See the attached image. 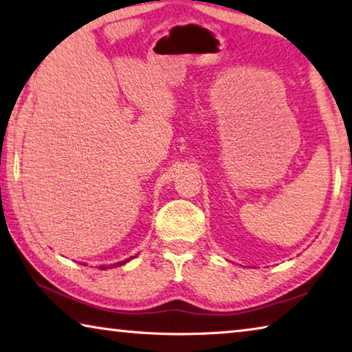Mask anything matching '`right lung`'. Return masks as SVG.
Returning <instances> with one entry per match:
<instances>
[{
	"label": "right lung",
	"mask_w": 352,
	"mask_h": 352,
	"mask_svg": "<svg viewBox=\"0 0 352 352\" xmlns=\"http://www.w3.org/2000/svg\"><path fill=\"white\" fill-rule=\"evenodd\" d=\"M129 260H131V258H129ZM129 260H125V261H120V263H116V264H111V266H109V267H117V266H122V264H123V263H126V261H129ZM100 269H107V267H104V266H102Z\"/></svg>",
	"instance_id": "right-lung-1"
}]
</instances>
